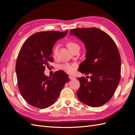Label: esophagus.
<instances>
[{"label": "esophagus", "mask_w": 135, "mask_h": 135, "mask_svg": "<svg viewBox=\"0 0 135 135\" xmlns=\"http://www.w3.org/2000/svg\"><path fill=\"white\" fill-rule=\"evenodd\" d=\"M69 78H70L71 80H73V79H75V78L74 76H72V75H69Z\"/></svg>", "instance_id": "esophagus-1"}]
</instances>
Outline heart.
<instances>
[{
	"label": "heart",
	"mask_w": 135,
	"mask_h": 135,
	"mask_svg": "<svg viewBox=\"0 0 135 135\" xmlns=\"http://www.w3.org/2000/svg\"><path fill=\"white\" fill-rule=\"evenodd\" d=\"M66 45L69 48V50H70L71 52L74 51L75 49L78 48H79V45L77 43L71 41V40H69L66 43ZM59 50V46H56L54 49V56L56 57L57 54ZM75 68V64H69V63H66L65 64H63L61 65V69H62L63 70L66 71L68 73H72L74 71Z\"/></svg>",
	"instance_id": "obj_1"
}]
</instances>
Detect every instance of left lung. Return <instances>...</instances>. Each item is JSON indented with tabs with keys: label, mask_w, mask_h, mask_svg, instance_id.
Wrapping results in <instances>:
<instances>
[{
	"label": "left lung",
	"mask_w": 135,
	"mask_h": 135,
	"mask_svg": "<svg viewBox=\"0 0 135 135\" xmlns=\"http://www.w3.org/2000/svg\"><path fill=\"white\" fill-rule=\"evenodd\" d=\"M70 34L81 40L86 50L79 71L91 74L90 81L88 76L77 78L80 84L78 98L89 107H100L112 99L120 81L121 60L118 48L108 34L96 27L74 28Z\"/></svg>",
	"instance_id": "left-lung-1"
}]
</instances>
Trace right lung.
Masks as SVG:
<instances>
[{
    "instance_id": "obj_1",
    "label": "right lung",
    "mask_w": 135,
    "mask_h": 135,
    "mask_svg": "<svg viewBox=\"0 0 135 135\" xmlns=\"http://www.w3.org/2000/svg\"><path fill=\"white\" fill-rule=\"evenodd\" d=\"M67 33L68 30L36 32L21 47L16 64L18 87L23 99L32 107H50L69 81L68 75L62 70L56 71L52 77L44 72L54 61L51 55L55 43Z\"/></svg>"
}]
</instances>
